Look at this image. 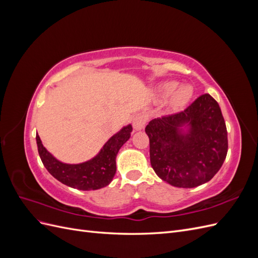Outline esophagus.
Listing matches in <instances>:
<instances>
[{
    "mask_svg": "<svg viewBox=\"0 0 258 258\" xmlns=\"http://www.w3.org/2000/svg\"><path fill=\"white\" fill-rule=\"evenodd\" d=\"M146 121H147L146 116L144 114L140 113L134 117V120H132V126H134L135 130H142L145 127Z\"/></svg>",
    "mask_w": 258,
    "mask_h": 258,
    "instance_id": "1",
    "label": "esophagus"
}]
</instances>
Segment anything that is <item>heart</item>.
Segmentation results:
<instances>
[{"instance_id": "obj_1", "label": "heart", "mask_w": 258, "mask_h": 258, "mask_svg": "<svg viewBox=\"0 0 258 258\" xmlns=\"http://www.w3.org/2000/svg\"><path fill=\"white\" fill-rule=\"evenodd\" d=\"M177 87V83L175 82H167L161 84L158 87V96L161 99H168V106L172 110H178L189 102L192 97V88L188 85Z\"/></svg>"}]
</instances>
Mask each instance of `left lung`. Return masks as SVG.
Wrapping results in <instances>:
<instances>
[{
    "label": "left lung",
    "instance_id": "obj_1",
    "mask_svg": "<svg viewBox=\"0 0 258 258\" xmlns=\"http://www.w3.org/2000/svg\"><path fill=\"white\" fill-rule=\"evenodd\" d=\"M151 165L162 181L181 188L209 182L228 151L221 107L209 93L176 114L155 118L145 128Z\"/></svg>",
    "mask_w": 258,
    "mask_h": 258
}]
</instances>
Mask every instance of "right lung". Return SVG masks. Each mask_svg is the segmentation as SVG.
Instances as JSON below:
<instances>
[{"label": "right lung", "mask_w": 258, "mask_h": 258, "mask_svg": "<svg viewBox=\"0 0 258 258\" xmlns=\"http://www.w3.org/2000/svg\"><path fill=\"white\" fill-rule=\"evenodd\" d=\"M132 126L121 128L101 148L92 159L82 163H63L56 159L43 146L36 135L38 154L44 167L59 182L80 190H95L107 186L116 173V156L130 139Z\"/></svg>", "instance_id": "1"}]
</instances>
